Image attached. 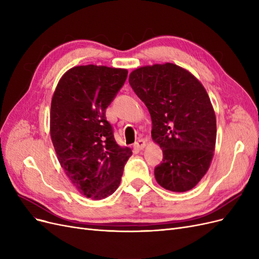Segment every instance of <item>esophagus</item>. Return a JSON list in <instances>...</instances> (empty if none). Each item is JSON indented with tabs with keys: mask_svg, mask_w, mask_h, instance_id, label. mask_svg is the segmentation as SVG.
<instances>
[{
	"mask_svg": "<svg viewBox=\"0 0 259 259\" xmlns=\"http://www.w3.org/2000/svg\"><path fill=\"white\" fill-rule=\"evenodd\" d=\"M146 146H147V142L145 139H139L138 141L135 142V144H134V148L137 150H142Z\"/></svg>",
	"mask_w": 259,
	"mask_h": 259,
	"instance_id": "34e87169",
	"label": "esophagus"
}]
</instances>
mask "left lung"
Instances as JSON below:
<instances>
[{"label":"left lung","mask_w":259,"mask_h":259,"mask_svg":"<svg viewBox=\"0 0 259 259\" xmlns=\"http://www.w3.org/2000/svg\"><path fill=\"white\" fill-rule=\"evenodd\" d=\"M128 81L147 106L152 139L163 149V163L154 169L157 183L178 193L194 189L215 150L217 118L206 89L174 63L138 67Z\"/></svg>","instance_id":"1"}]
</instances>
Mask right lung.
Here are the masks:
<instances>
[{
    "mask_svg": "<svg viewBox=\"0 0 259 259\" xmlns=\"http://www.w3.org/2000/svg\"><path fill=\"white\" fill-rule=\"evenodd\" d=\"M127 77V69L80 65L59 80L50 108V136L66 176L85 197L100 200L118 189L132 155L106 120V109Z\"/></svg>",
    "mask_w": 259,
    "mask_h": 259,
    "instance_id": "1",
    "label": "right lung"
}]
</instances>
